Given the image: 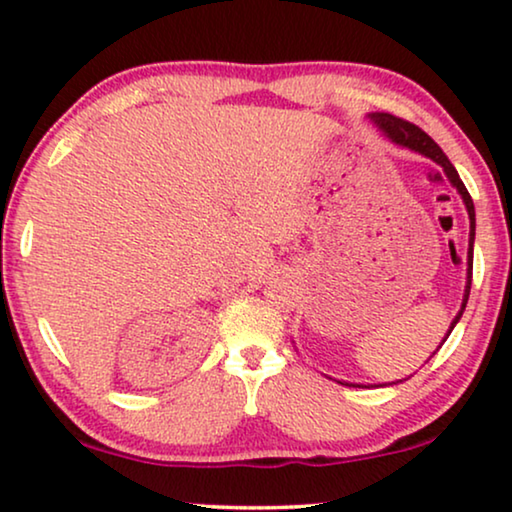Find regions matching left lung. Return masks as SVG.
<instances>
[{"label":"left lung","instance_id":"left-lung-1","mask_svg":"<svg viewBox=\"0 0 512 512\" xmlns=\"http://www.w3.org/2000/svg\"><path fill=\"white\" fill-rule=\"evenodd\" d=\"M370 119L375 121L379 131L384 133L386 137H391V140H393L395 144H400V147H407V149H411V151H418V154L432 158L434 163L444 167L448 181H451L453 186L457 188V193L462 195L464 207H467L469 223H471V232H469V253H467V289H464L462 308H460V312H457V317L453 319L451 329H448V333H446V338H448V335H451V331L455 329V324L460 322L462 312H464V308H467L469 292H471V271H474V239H476V211H474V200H471L469 190L464 188L460 174H457V170L453 167L451 160L446 158L444 151L439 149V144L434 142L432 137L427 135L425 131H421V128H418L416 124H411V121H404V119H400V117H393V114H388V112H375V114H370ZM444 342H446V340H444ZM340 384L356 386V388L363 386V384H347V381H340Z\"/></svg>","mask_w":512,"mask_h":512}]
</instances>
